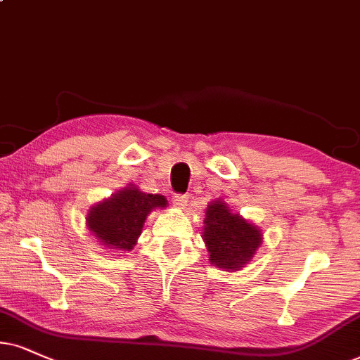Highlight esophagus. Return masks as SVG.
<instances>
[{"mask_svg":"<svg viewBox=\"0 0 360 360\" xmlns=\"http://www.w3.org/2000/svg\"><path fill=\"white\" fill-rule=\"evenodd\" d=\"M172 202L177 207H184L189 202V194H174L172 195Z\"/></svg>","mask_w":360,"mask_h":360,"instance_id":"esophagus-1","label":"esophagus"}]
</instances>
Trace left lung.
Returning a JSON list of instances; mask_svg holds the SVG:
<instances>
[{
    "label": "left lung",
    "instance_id": "1",
    "mask_svg": "<svg viewBox=\"0 0 360 360\" xmlns=\"http://www.w3.org/2000/svg\"><path fill=\"white\" fill-rule=\"evenodd\" d=\"M204 243L209 261L226 271H239L261 245V231L239 214H233L222 201H214L206 209Z\"/></svg>",
    "mask_w": 360,
    "mask_h": 360
}]
</instances>
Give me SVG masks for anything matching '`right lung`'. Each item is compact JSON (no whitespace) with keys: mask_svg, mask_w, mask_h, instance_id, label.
<instances>
[{"mask_svg":"<svg viewBox=\"0 0 360 360\" xmlns=\"http://www.w3.org/2000/svg\"><path fill=\"white\" fill-rule=\"evenodd\" d=\"M166 204L165 195L144 194L136 188H126L108 201L91 207L88 227L106 248L131 251L148 214L156 207H166Z\"/></svg>","mask_w":360,"mask_h":360,"instance_id":"right-lung-1","label":"right lung"}]
</instances>
